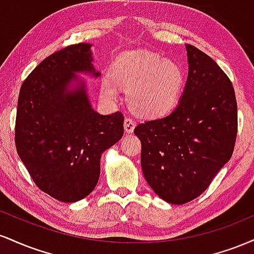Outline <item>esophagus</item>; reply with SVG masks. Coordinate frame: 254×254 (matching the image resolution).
Masks as SVG:
<instances>
[{
	"label": "esophagus",
	"mask_w": 254,
	"mask_h": 254,
	"mask_svg": "<svg viewBox=\"0 0 254 254\" xmlns=\"http://www.w3.org/2000/svg\"><path fill=\"white\" fill-rule=\"evenodd\" d=\"M135 127H136V124H135V122H133V119L125 118V121H124L125 132H127V133L133 132V130H135Z\"/></svg>",
	"instance_id": "34e87169"
}]
</instances>
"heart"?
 <instances>
[{"instance_id": "1", "label": "heart", "mask_w": 254, "mask_h": 254, "mask_svg": "<svg viewBox=\"0 0 254 254\" xmlns=\"http://www.w3.org/2000/svg\"><path fill=\"white\" fill-rule=\"evenodd\" d=\"M111 77L101 82L107 97H117V87L127 89L129 106L143 118H161L171 113L182 98L185 75L179 64L148 51L122 54L111 65Z\"/></svg>"}]
</instances>
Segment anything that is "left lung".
<instances>
[{
	"label": "left lung",
	"instance_id": "obj_1",
	"mask_svg": "<svg viewBox=\"0 0 254 254\" xmlns=\"http://www.w3.org/2000/svg\"><path fill=\"white\" fill-rule=\"evenodd\" d=\"M189 74L171 115L135 127L143 176L160 198L185 204L209 188L232 157L238 132L234 88L212 58L186 45Z\"/></svg>",
	"mask_w": 254,
	"mask_h": 254
}]
</instances>
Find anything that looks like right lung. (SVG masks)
Listing matches in <instances>:
<instances>
[{
	"instance_id": "obj_1",
	"label": "right lung",
	"mask_w": 254,
	"mask_h": 254,
	"mask_svg": "<svg viewBox=\"0 0 254 254\" xmlns=\"http://www.w3.org/2000/svg\"><path fill=\"white\" fill-rule=\"evenodd\" d=\"M90 48L75 44L45 58L24 81L17 100V154L38 188L64 203L94 190L101 154L124 133V116L98 113L78 75L100 76Z\"/></svg>"
}]
</instances>
